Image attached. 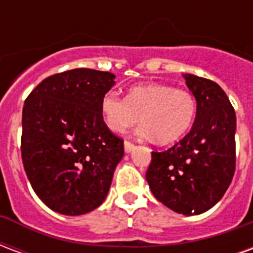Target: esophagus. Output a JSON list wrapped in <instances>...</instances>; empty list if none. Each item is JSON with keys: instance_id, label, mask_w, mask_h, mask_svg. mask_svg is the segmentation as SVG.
Returning a JSON list of instances; mask_svg holds the SVG:
<instances>
[{"instance_id": "34e87169", "label": "esophagus", "mask_w": 253, "mask_h": 253, "mask_svg": "<svg viewBox=\"0 0 253 253\" xmlns=\"http://www.w3.org/2000/svg\"><path fill=\"white\" fill-rule=\"evenodd\" d=\"M134 148H135V146H134V143L128 142V141L125 142V152H126V153H130Z\"/></svg>"}]
</instances>
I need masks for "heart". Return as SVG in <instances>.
Masks as SVG:
<instances>
[{
    "label": "heart",
    "instance_id": "b5f03b06",
    "mask_svg": "<svg viewBox=\"0 0 253 253\" xmlns=\"http://www.w3.org/2000/svg\"><path fill=\"white\" fill-rule=\"evenodd\" d=\"M100 114L111 131L122 134L141 116L138 134L156 138L160 145H170L190 131L196 115V101L184 89L165 84H141L128 88L125 99L107 92L100 99Z\"/></svg>",
    "mask_w": 253,
    "mask_h": 253
}]
</instances>
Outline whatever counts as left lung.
Returning <instances> with one entry per match:
<instances>
[{
  "label": "left lung",
  "mask_w": 253,
  "mask_h": 253,
  "mask_svg": "<svg viewBox=\"0 0 253 253\" xmlns=\"http://www.w3.org/2000/svg\"><path fill=\"white\" fill-rule=\"evenodd\" d=\"M196 100L192 128L165 152H152L146 180L156 199L170 210L198 215L226 192L236 169V114L222 88L184 74Z\"/></svg>",
  "instance_id": "obj_1"
}]
</instances>
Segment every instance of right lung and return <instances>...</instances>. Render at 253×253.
<instances>
[{
    "mask_svg": "<svg viewBox=\"0 0 253 253\" xmlns=\"http://www.w3.org/2000/svg\"><path fill=\"white\" fill-rule=\"evenodd\" d=\"M110 72L73 69L44 78L23 107L21 157L42 202L81 215L104 202L125 154L100 114V99L115 84Z\"/></svg>",
    "mask_w": 253,
    "mask_h": 253,
    "instance_id": "obj_1",
    "label": "right lung"
}]
</instances>
